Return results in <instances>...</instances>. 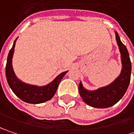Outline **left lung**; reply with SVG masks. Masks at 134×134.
Listing matches in <instances>:
<instances>
[{"label": "left lung", "mask_w": 134, "mask_h": 134, "mask_svg": "<svg viewBox=\"0 0 134 134\" xmlns=\"http://www.w3.org/2000/svg\"><path fill=\"white\" fill-rule=\"evenodd\" d=\"M116 34V39L121 54V70L120 75L111 83L95 90H88L80 81L79 93L86 104L95 108L110 107L121 99L126 92L131 80V63L125 45L121 42L119 34Z\"/></svg>", "instance_id": "1"}]
</instances>
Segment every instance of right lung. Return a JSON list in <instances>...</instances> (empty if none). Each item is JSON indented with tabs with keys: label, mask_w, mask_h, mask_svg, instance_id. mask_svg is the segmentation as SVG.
<instances>
[{
	"label": "right lung",
	"mask_w": 134,
	"mask_h": 134,
	"mask_svg": "<svg viewBox=\"0 0 134 134\" xmlns=\"http://www.w3.org/2000/svg\"><path fill=\"white\" fill-rule=\"evenodd\" d=\"M17 39L18 38L14 41L13 47L9 51L6 65V77L9 87L21 100L29 104H37L51 100L55 95L60 81L68 71L57 75L51 83L44 86L29 84L18 79L13 66V54Z\"/></svg>",
	"instance_id": "add662e5"
}]
</instances>
